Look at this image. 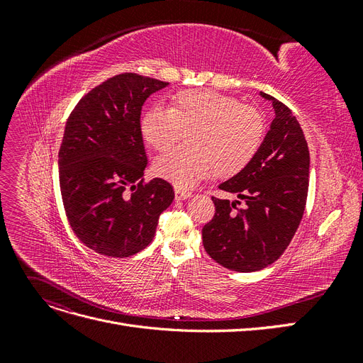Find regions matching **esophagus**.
I'll return each mask as SVG.
<instances>
[{"label":"esophagus","mask_w":363,"mask_h":363,"mask_svg":"<svg viewBox=\"0 0 363 363\" xmlns=\"http://www.w3.org/2000/svg\"><path fill=\"white\" fill-rule=\"evenodd\" d=\"M191 195H192V192H191V191L180 189V188L175 189V199H177V200H186V199H189Z\"/></svg>","instance_id":"esophagus-1"}]
</instances>
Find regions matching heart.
<instances>
[{
    "label": "heart",
    "mask_w": 363,
    "mask_h": 363,
    "mask_svg": "<svg viewBox=\"0 0 363 363\" xmlns=\"http://www.w3.org/2000/svg\"><path fill=\"white\" fill-rule=\"evenodd\" d=\"M147 144L167 151L183 133L188 150H172L155 163L159 177L177 188L242 171L255 159L265 138V119L255 107L238 98L213 91H180L174 94L168 111L152 107L140 121Z\"/></svg>",
    "instance_id": "obj_1"
}]
</instances>
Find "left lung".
Returning a JSON list of instances; mask_svg holds the SVG:
<instances>
[{
  "mask_svg": "<svg viewBox=\"0 0 363 363\" xmlns=\"http://www.w3.org/2000/svg\"><path fill=\"white\" fill-rule=\"evenodd\" d=\"M276 118L247 167L219 189L235 194L230 203L212 196L213 218L203 227V245L224 268L252 272L267 268L288 248L304 213L309 189V148L291 108L276 98Z\"/></svg>",
  "mask_w": 363,
  "mask_h": 363,
  "instance_id": "left-lung-1",
  "label": "left lung"
}]
</instances>
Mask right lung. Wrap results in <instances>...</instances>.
<instances>
[{
    "mask_svg": "<svg viewBox=\"0 0 363 363\" xmlns=\"http://www.w3.org/2000/svg\"><path fill=\"white\" fill-rule=\"evenodd\" d=\"M167 82L133 72L87 92L71 112L59 150L65 213L75 236L107 257H128L155 238L174 200L163 179L145 182L140 111Z\"/></svg>",
    "mask_w": 363,
    "mask_h": 363,
    "instance_id": "right-lung-1",
    "label": "right lung"
}]
</instances>
